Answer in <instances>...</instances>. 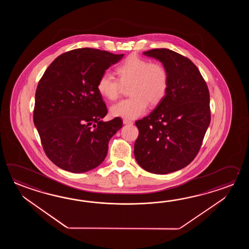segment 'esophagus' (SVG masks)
<instances>
[{
	"label": "esophagus",
	"instance_id": "34e87169",
	"mask_svg": "<svg viewBox=\"0 0 249 249\" xmlns=\"http://www.w3.org/2000/svg\"><path fill=\"white\" fill-rule=\"evenodd\" d=\"M123 123H124V124H132V121H130L128 119H123Z\"/></svg>",
	"mask_w": 249,
	"mask_h": 249
}]
</instances>
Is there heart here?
<instances>
[{"label": "heart", "mask_w": 249, "mask_h": 249, "mask_svg": "<svg viewBox=\"0 0 249 249\" xmlns=\"http://www.w3.org/2000/svg\"><path fill=\"white\" fill-rule=\"evenodd\" d=\"M118 79L104 73L97 83V90L103 98L115 101L120 95L123 86H129V99L117 102L110 107L113 117L134 119L143 115L148 107L157 105L168 90L169 76L162 64L130 56L116 69Z\"/></svg>", "instance_id": "b5f03b06"}]
</instances>
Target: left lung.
I'll return each mask as SVG.
<instances>
[{
	"label": "left lung",
	"mask_w": 249,
	"mask_h": 249,
	"mask_svg": "<svg viewBox=\"0 0 249 249\" xmlns=\"http://www.w3.org/2000/svg\"><path fill=\"white\" fill-rule=\"evenodd\" d=\"M143 54L163 64L169 85L153 111L135 122L134 157L143 169L166 175L182 169L198 153L211 120L209 90L191 59L168 49Z\"/></svg>",
	"instance_id": "8db88e82"
}]
</instances>
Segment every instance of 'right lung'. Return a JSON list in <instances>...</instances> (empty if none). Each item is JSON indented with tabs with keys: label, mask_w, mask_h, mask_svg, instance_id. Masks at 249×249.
<instances>
[{
	"label": "right lung",
	"mask_w": 249,
	"mask_h": 249,
	"mask_svg": "<svg viewBox=\"0 0 249 249\" xmlns=\"http://www.w3.org/2000/svg\"><path fill=\"white\" fill-rule=\"evenodd\" d=\"M123 57L91 48L75 49L55 58L39 81L34 124L44 152L59 168L85 173L106 158L108 142L123 122L119 117L102 121L107 109L97 83Z\"/></svg>",
	"instance_id": "add662e5"
}]
</instances>
